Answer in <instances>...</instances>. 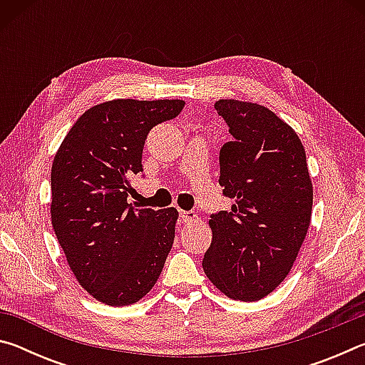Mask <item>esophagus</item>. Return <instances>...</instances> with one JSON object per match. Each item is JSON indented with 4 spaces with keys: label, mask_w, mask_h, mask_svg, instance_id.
Returning a JSON list of instances; mask_svg holds the SVG:
<instances>
[{
    "label": "esophagus",
    "mask_w": 365,
    "mask_h": 365,
    "mask_svg": "<svg viewBox=\"0 0 365 365\" xmlns=\"http://www.w3.org/2000/svg\"><path fill=\"white\" fill-rule=\"evenodd\" d=\"M197 215L193 211H180V219L183 222H193Z\"/></svg>",
    "instance_id": "obj_1"
}]
</instances>
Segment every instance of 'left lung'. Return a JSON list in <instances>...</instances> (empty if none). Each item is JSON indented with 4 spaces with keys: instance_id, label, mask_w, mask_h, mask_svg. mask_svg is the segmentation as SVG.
<instances>
[{
    "instance_id": "left-lung-1",
    "label": "left lung",
    "mask_w": 365,
    "mask_h": 365,
    "mask_svg": "<svg viewBox=\"0 0 365 365\" xmlns=\"http://www.w3.org/2000/svg\"><path fill=\"white\" fill-rule=\"evenodd\" d=\"M214 108L230 127L219 185L235 202L209 220L202 269L228 298L257 301L285 280L311 224L306 151L293 127L262 104L227 98Z\"/></svg>"
}]
</instances>
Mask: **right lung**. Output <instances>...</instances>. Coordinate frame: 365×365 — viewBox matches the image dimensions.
<instances>
[{
  "label": "right lung",
  "mask_w": 365,
  "mask_h": 365,
  "mask_svg": "<svg viewBox=\"0 0 365 365\" xmlns=\"http://www.w3.org/2000/svg\"><path fill=\"white\" fill-rule=\"evenodd\" d=\"M182 100L119 98L86 109L51 165V224L80 287L108 306L151 292L175 238V207H130L133 175L143 172L145 140L174 119Z\"/></svg>",
  "instance_id": "1"
}]
</instances>
